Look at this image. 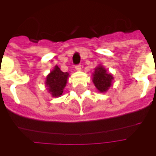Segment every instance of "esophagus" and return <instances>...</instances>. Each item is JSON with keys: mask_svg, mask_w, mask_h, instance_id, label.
Wrapping results in <instances>:
<instances>
[{"mask_svg": "<svg viewBox=\"0 0 156 156\" xmlns=\"http://www.w3.org/2000/svg\"><path fill=\"white\" fill-rule=\"evenodd\" d=\"M81 68H82V66L80 64L76 65V66H75V69H76L77 71H80V70H81Z\"/></svg>", "mask_w": 156, "mask_h": 156, "instance_id": "34e87169", "label": "esophagus"}]
</instances>
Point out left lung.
I'll return each instance as SVG.
<instances>
[{
  "label": "left lung",
  "mask_w": 156,
  "mask_h": 156,
  "mask_svg": "<svg viewBox=\"0 0 156 156\" xmlns=\"http://www.w3.org/2000/svg\"><path fill=\"white\" fill-rule=\"evenodd\" d=\"M114 77L111 73L107 72L103 66H98L94 69L93 73V82L95 87L100 93H105L112 85Z\"/></svg>",
  "instance_id": "8db88e82"
}]
</instances>
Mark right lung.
Returning <instances> with one entry per match:
<instances>
[{"label":"right lung","instance_id":"obj_1","mask_svg":"<svg viewBox=\"0 0 156 156\" xmlns=\"http://www.w3.org/2000/svg\"><path fill=\"white\" fill-rule=\"evenodd\" d=\"M69 73L62 72L58 66H55L53 70L47 76L45 84L52 97H60L62 94Z\"/></svg>","mask_w":156,"mask_h":156}]
</instances>
